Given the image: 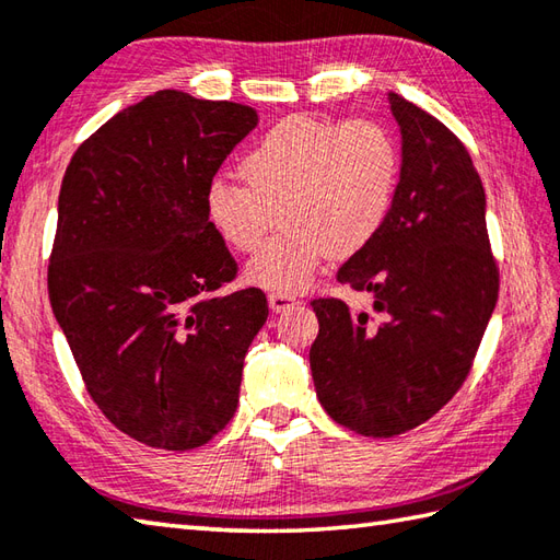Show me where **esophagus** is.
Instances as JSON below:
<instances>
[{"mask_svg": "<svg viewBox=\"0 0 560 560\" xmlns=\"http://www.w3.org/2000/svg\"><path fill=\"white\" fill-rule=\"evenodd\" d=\"M293 305H299V301H295L293 295H289V293H269V307L273 313H283Z\"/></svg>", "mask_w": 560, "mask_h": 560, "instance_id": "esophagus-1", "label": "esophagus"}]
</instances>
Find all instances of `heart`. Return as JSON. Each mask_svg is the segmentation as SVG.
Wrapping results in <instances>:
<instances>
[{
	"mask_svg": "<svg viewBox=\"0 0 560 560\" xmlns=\"http://www.w3.org/2000/svg\"><path fill=\"white\" fill-rule=\"evenodd\" d=\"M399 144L373 120L293 115L261 135L241 161L243 183L217 177L207 217L235 253H255L273 211L283 231L249 261L259 289L295 293L331 255L351 257L383 229L399 185Z\"/></svg>",
	"mask_w": 560,
	"mask_h": 560,
	"instance_id": "1",
	"label": "heart"
}]
</instances>
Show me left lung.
<instances>
[{"label":"left lung","mask_w":560,"mask_h":560,"mask_svg":"<svg viewBox=\"0 0 560 560\" xmlns=\"http://www.w3.org/2000/svg\"><path fill=\"white\" fill-rule=\"evenodd\" d=\"M401 135L389 217L337 281L373 295V314L313 301L317 399L339 425L392 438L431 419L467 377L498 301L486 192L471 156L419 105L387 93Z\"/></svg>","instance_id":"8db88e82"}]
</instances>
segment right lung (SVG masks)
Listing matches in <instances>:
<instances>
[{
	"label": "right lung",
	"instance_id": "obj_1",
	"mask_svg": "<svg viewBox=\"0 0 560 560\" xmlns=\"http://www.w3.org/2000/svg\"><path fill=\"white\" fill-rule=\"evenodd\" d=\"M257 110L156 91L71 156L47 291L91 399L159 450H192L237 409L259 289L217 293L235 261L207 217V187Z\"/></svg>",
	"mask_w": 560,
	"mask_h": 560
}]
</instances>
